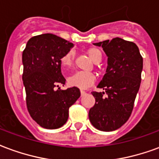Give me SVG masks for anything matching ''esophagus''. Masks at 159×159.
I'll use <instances>...</instances> for the list:
<instances>
[{
	"label": "esophagus",
	"instance_id": "obj_1",
	"mask_svg": "<svg viewBox=\"0 0 159 159\" xmlns=\"http://www.w3.org/2000/svg\"><path fill=\"white\" fill-rule=\"evenodd\" d=\"M85 93H86V92H85L84 90H81V94H82V95H84Z\"/></svg>",
	"mask_w": 159,
	"mask_h": 159
}]
</instances>
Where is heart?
Returning <instances> with one entry per match:
<instances>
[{"label":"heart","instance_id":"obj_1","mask_svg":"<svg viewBox=\"0 0 159 159\" xmlns=\"http://www.w3.org/2000/svg\"><path fill=\"white\" fill-rule=\"evenodd\" d=\"M87 53L93 62L99 63L101 60V52L96 48H89L87 50ZM74 58H75V52L73 50H69L65 54H63L62 57L60 58V65L63 69L68 70L71 68L74 64ZM95 80L96 77L93 73L76 71L68 77L67 82L70 86L85 89L92 86L95 82Z\"/></svg>","mask_w":159,"mask_h":159}]
</instances>
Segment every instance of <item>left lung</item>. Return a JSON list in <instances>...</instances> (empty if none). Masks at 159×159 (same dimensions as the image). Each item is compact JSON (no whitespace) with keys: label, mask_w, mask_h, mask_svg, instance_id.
Instances as JSON below:
<instances>
[{"label":"left lung","mask_w":159,"mask_h":159,"mask_svg":"<svg viewBox=\"0 0 159 159\" xmlns=\"http://www.w3.org/2000/svg\"><path fill=\"white\" fill-rule=\"evenodd\" d=\"M93 44L103 48L108 66L98 85L105 92H92L95 104L89 117L97 129L113 131L123 126L132 113L140 89L143 59L135 43L119 37Z\"/></svg>","instance_id":"1"}]
</instances>
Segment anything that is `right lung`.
Listing matches in <instances>:
<instances>
[{"instance_id":"right-lung-1","label":"right lung","mask_w":159,"mask_h":159,"mask_svg":"<svg viewBox=\"0 0 159 159\" xmlns=\"http://www.w3.org/2000/svg\"><path fill=\"white\" fill-rule=\"evenodd\" d=\"M72 47L71 42L48 33L31 37L23 51L27 109L33 120L44 129L62 127L69 117V108L81 95L76 87L66 90L59 88L66 83L60 58Z\"/></svg>"}]
</instances>
